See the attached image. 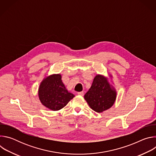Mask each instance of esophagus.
<instances>
[{
	"label": "esophagus",
	"instance_id": "34e87169",
	"mask_svg": "<svg viewBox=\"0 0 156 156\" xmlns=\"http://www.w3.org/2000/svg\"><path fill=\"white\" fill-rule=\"evenodd\" d=\"M78 95H79V96H83V95H84V93L82 91V92H78Z\"/></svg>",
	"mask_w": 156,
	"mask_h": 156
}]
</instances>
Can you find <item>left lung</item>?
I'll use <instances>...</instances> for the list:
<instances>
[{
  "label": "left lung",
  "mask_w": 156,
  "mask_h": 156,
  "mask_svg": "<svg viewBox=\"0 0 156 156\" xmlns=\"http://www.w3.org/2000/svg\"><path fill=\"white\" fill-rule=\"evenodd\" d=\"M117 92L111 86L107 78L98 75L84 98L90 107L95 112L101 113L112 107L116 99Z\"/></svg>",
  "instance_id": "obj_1"
}]
</instances>
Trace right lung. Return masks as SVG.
Segmentation results:
<instances>
[{"label":"right lung","mask_w":156,"mask_h":156,"mask_svg":"<svg viewBox=\"0 0 156 156\" xmlns=\"http://www.w3.org/2000/svg\"><path fill=\"white\" fill-rule=\"evenodd\" d=\"M38 95L42 104L54 111L60 110L75 97L66 89L60 74L44 78L40 84Z\"/></svg>","instance_id":"1"}]
</instances>
